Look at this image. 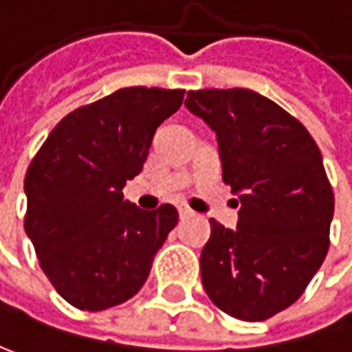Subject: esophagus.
Masks as SVG:
<instances>
[{"label": "esophagus", "instance_id": "obj_1", "mask_svg": "<svg viewBox=\"0 0 352 352\" xmlns=\"http://www.w3.org/2000/svg\"><path fill=\"white\" fill-rule=\"evenodd\" d=\"M178 214H180V220H186V218H190V216H192V210H190V208H180V210H178Z\"/></svg>", "mask_w": 352, "mask_h": 352}]
</instances>
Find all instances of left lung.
<instances>
[{
    "label": "left lung",
    "instance_id": "obj_1",
    "mask_svg": "<svg viewBox=\"0 0 352 352\" xmlns=\"http://www.w3.org/2000/svg\"><path fill=\"white\" fill-rule=\"evenodd\" d=\"M186 108L218 140L236 230L210 220L202 285L226 314L256 322L289 309L329 252L335 196L309 130L252 89H192Z\"/></svg>",
    "mask_w": 352,
    "mask_h": 352
}]
</instances>
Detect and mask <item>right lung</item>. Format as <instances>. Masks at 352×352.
Listing matches in <instances>:
<instances>
[{
	"mask_svg": "<svg viewBox=\"0 0 352 352\" xmlns=\"http://www.w3.org/2000/svg\"><path fill=\"white\" fill-rule=\"evenodd\" d=\"M182 100L184 89H118L67 113L30 164L23 226L41 270L72 307L106 311L144 287L178 212L172 204L140 210L122 188Z\"/></svg>",
	"mask_w": 352,
	"mask_h": 352,
	"instance_id": "obj_1",
	"label": "right lung"
}]
</instances>
